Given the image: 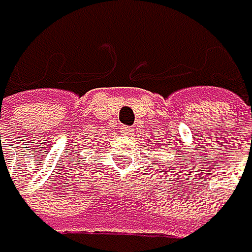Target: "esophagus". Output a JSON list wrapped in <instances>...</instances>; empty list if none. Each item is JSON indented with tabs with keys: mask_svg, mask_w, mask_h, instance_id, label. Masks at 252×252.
Instances as JSON below:
<instances>
[{
	"mask_svg": "<svg viewBox=\"0 0 252 252\" xmlns=\"http://www.w3.org/2000/svg\"><path fill=\"white\" fill-rule=\"evenodd\" d=\"M122 131H124V133H127V135H130V133L133 131V128H131V127H122Z\"/></svg>",
	"mask_w": 252,
	"mask_h": 252,
	"instance_id": "1",
	"label": "esophagus"
}]
</instances>
